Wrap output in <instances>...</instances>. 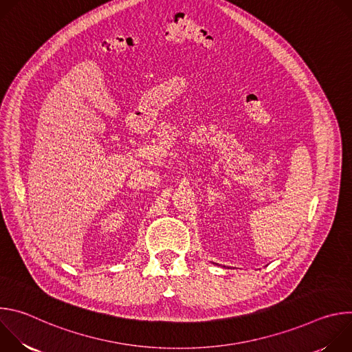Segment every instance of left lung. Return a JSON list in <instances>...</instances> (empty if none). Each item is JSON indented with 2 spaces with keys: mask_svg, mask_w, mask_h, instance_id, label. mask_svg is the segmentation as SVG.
I'll list each match as a JSON object with an SVG mask.
<instances>
[{
  "mask_svg": "<svg viewBox=\"0 0 352 352\" xmlns=\"http://www.w3.org/2000/svg\"><path fill=\"white\" fill-rule=\"evenodd\" d=\"M216 265H217V263H216ZM224 267H226V266H224ZM228 269H230V267H228Z\"/></svg>",
  "mask_w": 352,
  "mask_h": 352,
  "instance_id": "8db88e82",
  "label": "left lung"
}]
</instances>
